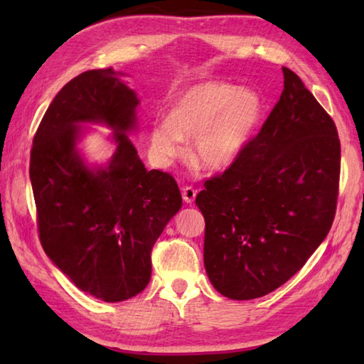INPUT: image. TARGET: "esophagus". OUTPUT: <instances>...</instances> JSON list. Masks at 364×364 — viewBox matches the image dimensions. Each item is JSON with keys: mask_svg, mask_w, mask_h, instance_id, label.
Returning <instances> with one entry per match:
<instances>
[{"mask_svg": "<svg viewBox=\"0 0 364 364\" xmlns=\"http://www.w3.org/2000/svg\"><path fill=\"white\" fill-rule=\"evenodd\" d=\"M196 194H197V191L194 188H191V186L183 188V200L186 202V204H193V202L196 200Z\"/></svg>", "mask_w": 364, "mask_h": 364, "instance_id": "34e87169", "label": "esophagus"}]
</instances>
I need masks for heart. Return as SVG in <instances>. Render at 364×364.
<instances>
[{
    "mask_svg": "<svg viewBox=\"0 0 364 364\" xmlns=\"http://www.w3.org/2000/svg\"><path fill=\"white\" fill-rule=\"evenodd\" d=\"M263 115V101L252 88L225 82H202L176 97L168 119L152 125L149 144L159 164L181 157L191 143V157L200 168L220 171L236 162L254 138Z\"/></svg>",
    "mask_w": 364,
    "mask_h": 364,
    "instance_id": "obj_1",
    "label": "heart"
}]
</instances>
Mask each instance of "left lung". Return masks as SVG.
I'll use <instances>...</instances> for the list:
<instances>
[{"label":"left lung","mask_w":364,"mask_h":364,"mask_svg":"<svg viewBox=\"0 0 364 364\" xmlns=\"http://www.w3.org/2000/svg\"><path fill=\"white\" fill-rule=\"evenodd\" d=\"M282 73L284 90L260 133L196 197L207 276L232 300L263 297L291 279L336 215L337 128L299 75L287 67Z\"/></svg>","instance_id":"8db88e82"}]
</instances>
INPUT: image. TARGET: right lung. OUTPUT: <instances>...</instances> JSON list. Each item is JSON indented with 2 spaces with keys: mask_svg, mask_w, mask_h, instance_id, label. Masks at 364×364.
<instances>
[{
  "mask_svg": "<svg viewBox=\"0 0 364 364\" xmlns=\"http://www.w3.org/2000/svg\"><path fill=\"white\" fill-rule=\"evenodd\" d=\"M114 69L70 80L49 104L33 138L30 181L46 255L80 291L123 301L144 291L151 250L181 208L173 176L146 170L128 134L139 100ZM113 130L116 151L90 166L77 149L85 124Z\"/></svg>",
  "mask_w": 364,
  "mask_h": 364,
  "instance_id": "1",
  "label": "right lung"
}]
</instances>
